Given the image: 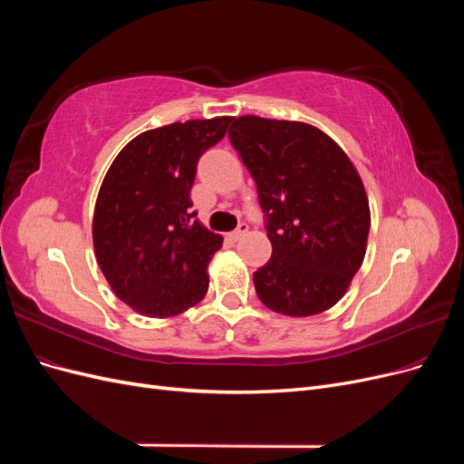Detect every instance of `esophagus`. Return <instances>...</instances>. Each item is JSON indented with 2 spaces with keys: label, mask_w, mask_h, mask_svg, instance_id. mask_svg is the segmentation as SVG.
Masks as SVG:
<instances>
[{
  "label": "esophagus",
  "mask_w": 464,
  "mask_h": 464,
  "mask_svg": "<svg viewBox=\"0 0 464 464\" xmlns=\"http://www.w3.org/2000/svg\"><path fill=\"white\" fill-rule=\"evenodd\" d=\"M247 234V224H240V227H237V230H234L232 234H230V240H234V242H237V240H242V237Z\"/></svg>",
  "instance_id": "obj_1"
}]
</instances>
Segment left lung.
<instances>
[{
	"instance_id": "obj_1",
	"label": "left lung",
	"mask_w": 464,
	"mask_h": 464,
	"mask_svg": "<svg viewBox=\"0 0 464 464\" xmlns=\"http://www.w3.org/2000/svg\"><path fill=\"white\" fill-rule=\"evenodd\" d=\"M228 137L256 179L273 246L254 273L259 300L290 317L329 310L366 257L370 203L353 160L304 121L240 116Z\"/></svg>"
}]
</instances>
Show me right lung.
Instances as JSON below:
<instances>
[{"mask_svg":"<svg viewBox=\"0 0 464 464\" xmlns=\"http://www.w3.org/2000/svg\"><path fill=\"white\" fill-rule=\"evenodd\" d=\"M230 121L218 116L149 130L108 168L94 205V256L110 288L137 314L170 317L205 298L207 266L222 236L193 220L189 191L201 154Z\"/></svg>","mask_w":464,"mask_h":464,"instance_id":"obj_1","label":"right lung"}]
</instances>
